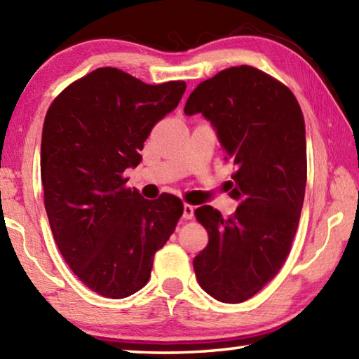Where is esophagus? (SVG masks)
Masks as SVG:
<instances>
[{
    "mask_svg": "<svg viewBox=\"0 0 359 359\" xmlns=\"http://www.w3.org/2000/svg\"><path fill=\"white\" fill-rule=\"evenodd\" d=\"M194 217V205L185 203L184 204V218L185 220H193Z\"/></svg>",
    "mask_w": 359,
    "mask_h": 359,
    "instance_id": "34e87169",
    "label": "esophagus"
}]
</instances>
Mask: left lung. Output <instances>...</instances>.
<instances>
[{"instance_id":"left-lung-1","label":"left lung","mask_w":359,"mask_h":359,"mask_svg":"<svg viewBox=\"0 0 359 359\" xmlns=\"http://www.w3.org/2000/svg\"><path fill=\"white\" fill-rule=\"evenodd\" d=\"M184 111L210 120L236 166L228 182L236 214L194 210L209 242L193 267L205 293L238 304L277 276L293 244L307 180L304 115L287 85L247 65L199 83Z\"/></svg>"}]
</instances>
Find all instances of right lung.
<instances>
[{"mask_svg":"<svg viewBox=\"0 0 359 359\" xmlns=\"http://www.w3.org/2000/svg\"><path fill=\"white\" fill-rule=\"evenodd\" d=\"M184 81L144 83L98 68L69 83L46 114L41 180L53 238L71 271L104 297L145 287L156 250L171 238L184 203L163 193L149 201L126 187L150 131L177 107Z\"/></svg>","mask_w":359,"mask_h":359,"instance_id":"right-lung-1","label":"right lung"}]
</instances>
